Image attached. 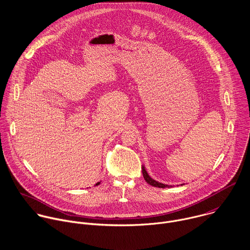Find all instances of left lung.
Returning <instances> with one entry per match:
<instances>
[{
    "mask_svg": "<svg viewBox=\"0 0 250 250\" xmlns=\"http://www.w3.org/2000/svg\"><path fill=\"white\" fill-rule=\"evenodd\" d=\"M142 170H143V175H144V178L146 180V182L150 185V186H153V187H157V188H170V187H174V186H170V185H166V184H162V183H159L157 181H155L154 179H152L146 172V168H145V165L142 166ZM182 186L185 185V184H181Z\"/></svg>",
    "mask_w": 250,
    "mask_h": 250,
    "instance_id": "8db88e82",
    "label": "left lung"
}]
</instances>
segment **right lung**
Listing matches in <instances>:
<instances>
[{
	"label": "right lung",
	"instance_id": "add662e5",
	"mask_svg": "<svg viewBox=\"0 0 250 250\" xmlns=\"http://www.w3.org/2000/svg\"><path fill=\"white\" fill-rule=\"evenodd\" d=\"M100 183H101V182H99V183H97V184H96V185H97V186H98V185H100Z\"/></svg>",
	"mask_w": 250,
	"mask_h": 250
}]
</instances>
